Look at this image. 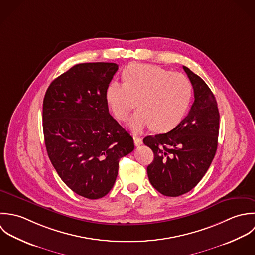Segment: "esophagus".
<instances>
[{
  "label": "esophagus",
  "mask_w": 255,
  "mask_h": 255,
  "mask_svg": "<svg viewBox=\"0 0 255 255\" xmlns=\"http://www.w3.org/2000/svg\"><path fill=\"white\" fill-rule=\"evenodd\" d=\"M133 139H134V143H135V146H141L143 144V140L137 136H133Z\"/></svg>",
  "instance_id": "34e87169"
}]
</instances>
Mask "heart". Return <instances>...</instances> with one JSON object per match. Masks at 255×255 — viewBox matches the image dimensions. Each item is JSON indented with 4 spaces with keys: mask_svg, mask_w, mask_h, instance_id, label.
I'll use <instances>...</instances> for the list:
<instances>
[{
    "mask_svg": "<svg viewBox=\"0 0 255 255\" xmlns=\"http://www.w3.org/2000/svg\"><path fill=\"white\" fill-rule=\"evenodd\" d=\"M123 83L112 81L106 89V102L118 120L131 116L129 128L141 133L152 127L167 132L183 119L192 96L189 80L182 74L151 64H132L123 72Z\"/></svg>",
    "mask_w": 255,
    "mask_h": 255,
    "instance_id": "obj_1",
    "label": "heart"
}]
</instances>
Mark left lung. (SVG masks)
<instances>
[{
	"mask_svg": "<svg viewBox=\"0 0 255 255\" xmlns=\"http://www.w3.org/2000/svg\"><path fill=\"white\" fill-rule=\"evenodd\" d=\"M194 92L187 116L171 131L148 136L143 142L153 152L147 171L162 195H182L202 179L217 151L220 114L216 99L203 80L183 66Z\"/></svg>",
	"mask_w": 255,
	"mask_h": 255,
	"instance_id": "1",
	"label": "left lung"
}]
</instances>
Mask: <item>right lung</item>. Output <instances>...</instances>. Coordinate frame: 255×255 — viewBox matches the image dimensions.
<instances>
[{
	"instance_id": "1",
	"label": "right lung",
	"mask_w": 255,
	"mask_h": 255,
	"mask_svg": "<svg viewBox=\"0 0 255 255\" xmlns=\"http://www.w3.org/2000/svg\"><path fill=\"white\" fill-rule=\"evenodd\" d=\"M115 63H82L56 78L43 101L48 156L64 183L88 199L113 187L121 157L134 150L130 134L109 114L106 89Z\"/></svg>"
}]
</instances>
